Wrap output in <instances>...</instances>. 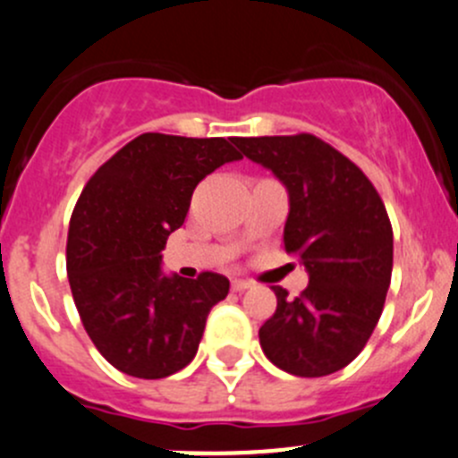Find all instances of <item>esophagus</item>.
<instances>
[{"label":"esophagus","mask_w":458,"mask_h":458,"mask_svg":"<svg viewBox=\"0 0 458 458\" xmlns=\"http://www.w3.org/2000/svg\"><path fill=\"white\" fill-rule=\"evenodd\" d=\"M251 281H245V278H233L232 281V290L233 292H242V290H250Z\"/></svg>","instance_id":"1"}]
</instances>
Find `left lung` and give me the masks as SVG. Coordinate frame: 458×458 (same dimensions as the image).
<instances>
[{
    "mask_svg": "<svg viewBox=\"0 0 458 458\" xmlns=\"http://www.w3.org/2000/svg\"><path fill=\"white\" fill-rule=\"evenodd\" d=\"M242 155L269 168L290 193L283 245L308 269L306 290L260 326L263 352L299 377L351 364L376 330L394 267V229L385 202L348 157L315 134L236 137Z\"/></svg>",
    "mask_w": 458,
    "mask_h": 458,
    "instance_id": "left-lung-1",
    "label": "left lung"
}]
</instances>
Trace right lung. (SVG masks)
Masks as SVG:
<instances>
[{
	"label": "right lung",
	"mask_w": 458,
	"mask_h": 458,
	"mask_svg": "<svg viewBox=\"0 0 458 458\" xmlns=\"http://www.w3.org/2000/svg\"><path fill=\"white\" fill-rule=\"evenodd\" d=\"M233 141L139 134L89 177L73 207V303L98 352L128 376L159 380L184 369L211 308L229 294L222 274L166 276L159 265L195 186L226 161L242 159Z\"/></svg>",
	"instance_id": "1"
}]
</instances>
